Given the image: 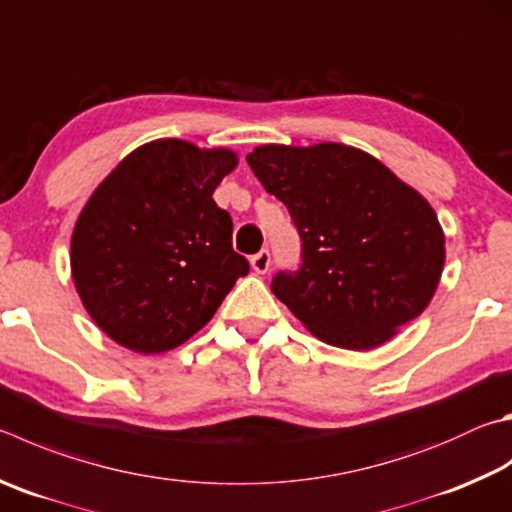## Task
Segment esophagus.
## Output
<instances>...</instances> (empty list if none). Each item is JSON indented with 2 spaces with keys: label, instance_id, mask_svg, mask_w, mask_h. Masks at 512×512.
<instances>
[{
  "label": "esophagus",
  "instance_id": "34e87169",
  "mask_svg": "<svg viewBox=\"0 0 512 512\" xmlns=\"http://www.w3.org/2000/svg\"><path fill=\"white\" fill-rule=\"evenodd\" d=\"M250 266H253L255 273L264 275L268 268H271V253H268V250H259L257 255L250 257Z\"/></svg>",
  "mask_w": 512,
  "mask_h": 512
}]
</instances>
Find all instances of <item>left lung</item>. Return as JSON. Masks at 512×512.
<instances>
[{
    "label": "left lung",
    "mask_w": 512,
    "mask_h": 512,
    "mask_svg": "<svg viewBox=\"0 0 512 512\" xmlns=\"http://www.w3.org/2000/svg\"><path fill=\"white\" fill-rule=\"evenodd\" d=\"M246 161L300 232V268L277 273L271 288L313 336L376 349L425 311L445 235L430 203L389 167L342 143L262 145Z\"/></svg>",
    "instance_id": "obj_1"
}]
</instances>
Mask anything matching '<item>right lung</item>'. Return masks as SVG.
<instances>
[{
  "label": "right lung",
  "instance_id": "1",
  "mask_svg": "<svg viewBox=\"0 0 512 512\" xmlns=\"http://www.w3.org/2000/svg\"><path fill=\"white\" fill-rule=\"evenodd\" d=\"M239 163L226 147L161 138L127 154L91 194L71 237V275L98 327L163 353L206 327L246 257L212 192Z\"/></svg>",
  "mask_w": 512,
  "mask_h": 512
}]
</instances>
